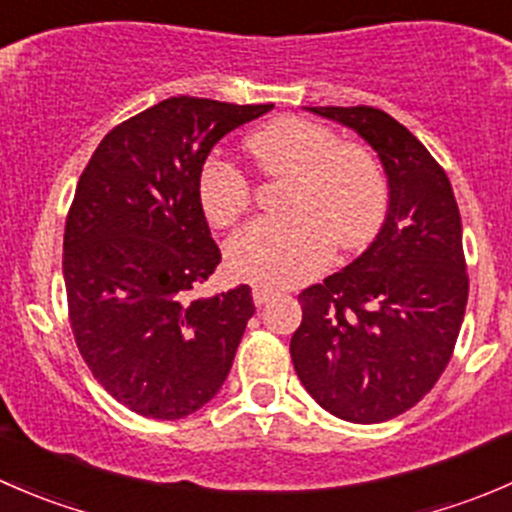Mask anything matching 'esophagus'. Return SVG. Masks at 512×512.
I'll use <instances>...</instances> for the list:
<instances>
[{"label": "esophagus", "mask_w": 512, "mask_h": 512, "mask_svg": "<svg viewBox=\"0 0 512 512\" xmlns=\"http://www.w3.org/2000/svg\"><path fill=\"white\" fill-rule=\"evenodd\" d=\"M272 297H275V289H270V287H255V289H252V299H255L257 307L267 304Z\"/></svg>", "instance_id": "1"}]
</instances>
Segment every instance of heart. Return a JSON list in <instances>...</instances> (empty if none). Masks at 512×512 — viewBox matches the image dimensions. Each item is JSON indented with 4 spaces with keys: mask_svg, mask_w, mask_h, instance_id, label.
I'll return each instance as SVG.
<instances>
[{
    "mask_svg": "<svg viewBox=\"0 0 512 512\" xmlns=\"http://www.w3.org/2000/svg\"><path fill=\"white\" fill-rule=\"evenodd\" d=\"M252 158L272 178H292L285 218H265L237 232L227 245V267L237 280L292 287L327 267L332 247L356 250L386 215V175L374 153L342 143L332 128L287 116L247 138ZM205 218L230 227L245 215L252 183L235 163L208 158L198 175Z\"/></svg>",
    "mask_w": 512,
    "mask_h": 512,
    "instance_id": "heart-1",
    "label": "heart"
}]
</instances>
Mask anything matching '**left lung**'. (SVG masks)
Returning a JSON list of instances; mask_svg holds the SVG:
<instances>
[{"label": "left lung", "mask_w": 512, "mask_h": 512, "mask_svg": "<svg viewBox=\"0 0 512 512\" xmlns=\"http://www.w3.org/2000/svg\"><path fill=\"white\" fill-rule=\"evenodd\" d=\"M354 128L389 178V213L352 265L302 289L289 354L322 409L381 423L416 406L451 361L468 302L451 180L421 141L374 106H312Z\"/></svg>", "instance_id": "left-lung-1"}]
</instances>
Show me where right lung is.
<instances>
[{
	"label": "right lung",
	"mask_w": 512,
	"mask_h": 512,
	"mask_svg": "<svg viewBox=\"0 0 512 512\" xmlns=\"http://www.w3.org/2000/svg\"><path fill=\"white\" fill-rule=\"evenodd\" d=\"M270 108L165 98L108 131L81 173L64 230L71 332L133 414H193L230 374L255 304L247 285L190 299L220 265L198 175L225 133Z\"/></svg>",
	"instance_id": "add662e5"
}]
</instances>
